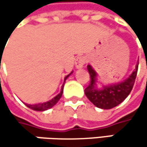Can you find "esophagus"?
<instances>
[{
  "label": "esophagus",
  "instance_id": "obj_1",
  "mask_svg": "<svg viewBox=\"0 0 147 147\" xmlns=\"http://www.w3.org/2000/svg\"><path fill=\"white\" fill-rule=\"evenodd\" d=\"M87 62V59L85 56H79L76 58V61H75V65L76 69H81L83 67V65L86 64Z\"/></svg>",
  "mask_w": 147,
  "mask_h": 147
}]
</instances>
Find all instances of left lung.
Masks as SVG:
<instances>
[{"instance_id":"8db88e82","label":"left lung","mask_w":147,"mask_h":147,"mask_svg":"<svg viewBox=\"0 0 147 147\" xmlns=\"http://www.w3.org/2000/svg\"><path fill=\"white\" fill-rule=\"evenodd\" d=\"M138 64L135 70L126 80L116 84L103 86L100 89L96 88L97 74L92 66L88 65L87 68L90 75V82L85 88L86 96L95 106L101 109H111L118 105L128 97L132 90L137 76Z\"/></svg>"}]
</instances>
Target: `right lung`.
<instances>
[{"instance_id": "1", "label": "right lung", "mask_w": 147, "mask_h": 147, "mask_svg": "<svg viewBox=\"0 0 147 147\" xmlns=\"http://www.w3.org/2000/svg\"><path fill=\"white\" fill-rule=\"evenodd\" d=\"M71 73H72V72H71ZM71 73H70L68 76H65V80L68 78V76H69ZM63 88H64V84H63V86H62V88H61L60 93H59L58 95H56L53 99H52L51 100H49V101H47V102L44 103H40V104H35V105H29V104H25V105H26L27 107H29V108H30V109H32V110H34V111H46V110H47V109H50V108H52L54 105H56V103L58 102V101L59 100V99L61 98L62 94H63Z\"/></svg>"}]
</instances>
